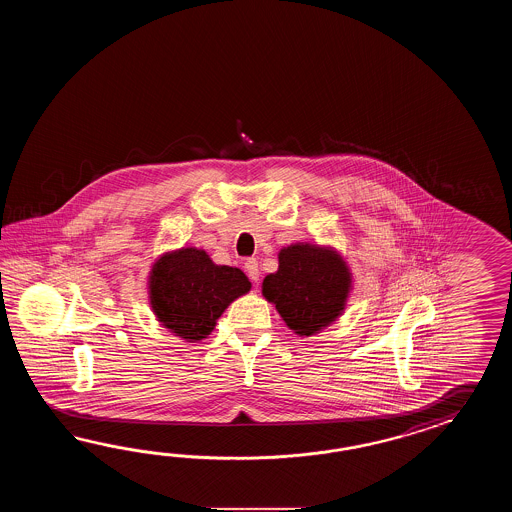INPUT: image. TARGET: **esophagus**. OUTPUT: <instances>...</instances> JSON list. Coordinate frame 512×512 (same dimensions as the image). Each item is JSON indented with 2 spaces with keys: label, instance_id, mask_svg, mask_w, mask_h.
<instances>
[{
  "label": "esophagus",
  "instance_id": "esophagus-1",
  "mask_svg": "<svg viewBox=\"0 0 512 512\" xmlns=\"http://www.w3.org/2000/svg\"><path fill=\"white\" fill-rule=\"evenodd\" d=\"M245 271L249 274L252 282L260 280V267H258V260L256 258H249V260L245 261Z\"/></svg>",
  "mask_w": 512,
  "mask_h": 512
}]
</instances>
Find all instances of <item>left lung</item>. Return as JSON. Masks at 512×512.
<instances>
[{
    "label": "left lung",
    "mask_w": 512,
    "mask_h": 512,
    "mask_svg": "<svg viewBox=\"0 0 512 512\" xmlns=\"http://www.w3.org/2000/svg\"><path fill=\"white\" fill-rule=\"evenodd\" d=\"M278 261V271L263 280V296L294 333L315 335L344 309L351 287L348 267L335 251L309 243L285 247Z\"/></svg>",
    "instance_id": "1"
}]
</instances>
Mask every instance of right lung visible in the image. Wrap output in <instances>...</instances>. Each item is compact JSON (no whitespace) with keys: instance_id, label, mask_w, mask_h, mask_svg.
<instances>
[{"instance_id":"obj_1","label":"right lung","mask_w":512,"mask_h":512,"mask_svg":"<svg viewBox=\"0 0 512 512\" xmlns=\"http://www.w3.org/2000/svg\"><path fill=\"white\" fill-rule=\"evenodd\" d=\"M249 289L251 282L240 269L216 265L197 249L164 254L150 276L153 313L190 342L207 338L230 302Z\"/></svg>"}]
</instances>
